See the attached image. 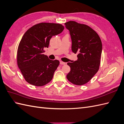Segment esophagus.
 Segmentation results:
<instances>
[{
	"label": "esophagus",
	"instance_id": "1",
	"mask_svg": "<svg viewBox=\"0 0 124 124\" xmlns=\"http://www.w3.org/2000/svg\"><path fill=\"white\" fill-rule=\"evenodd\" d=\"M60 64L61 65H65L66 64V63L65 62H63L62 61H60Z\"/></svg>",
	"mask_w": 124,
	"mask_h": 124
}]
</instances>
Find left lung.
Segmentation results:
<instances>
[{
  "label": "left lung",
  "instance_id": "obj_1",
  "mask_svg": "<svg viewBox=\"0 0 124 124\" xmlns=\"http://www.w3.org/2000/svg\"><path fill=\"white\" fill-rule=\"evenodd\" d=\"M72 41L71 50L78 53L77 61L68 62L70 71L67 78L71 83L82 85L87 83L99 70L102 42L97 33L88 26L74 21L65 23Z\"/></svg>",
  "mask_w": 124,
  "mask_h": 124
}]
</instances>
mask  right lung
Returning <instances> with one entry per match:
<instances>
[{"instance_id":"right-lung-1","label":"right lung","mask_w":124,"mask_h":124,"mask_svg":"<svg viewBox=\"0 0 124 124\" xmlns=\"http://www.w3.org/2000/svg\"><path fill=\"white\" fill-rule=\"evenodd\" d=\"M64 27L59 24L41 23L28 29L18 45L17 62L25 80L41 86L50 82L59 64L43 54L52 36L61 33Z\"/></svg>"}]
</instances>
